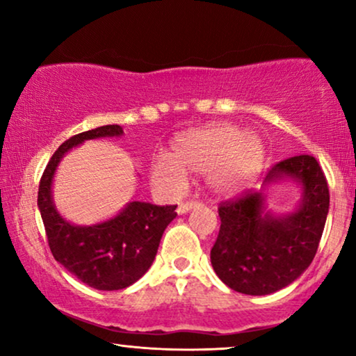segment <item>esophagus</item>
<instances>
[{"label":"esophagus","mask_w":356,"mask_h":356,"mask_svg":"<svg viewBox=\"0 0 356 356\" xmlns=\"http://www.w3.org/2000/svg\"><path fill=\"white\" fill-rule=\"evenodd\" d=\"M199 206H201V202H197V201L181 202V204H179V206H178L177 212H178V213H186V212L193 211V209H196V207H199Z\"/></svg>","instance_id":"34e87169"}]
</instances>
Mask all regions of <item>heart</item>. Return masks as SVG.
<instances>
[{
	"label": "heart",
	"mask_w": 356,
	"mask_h": 356,
	"mask_svg": "<svg viewBox=\"0 0 356 356\" xmlns=\"http://www.w3.org/2000/svg\"><path fill=\"white\" fill-rule=\"evenodd\" d=\"M262 162L264 145L256 134L236 124L213 123L178 134L168 159L152 163V179L167 191L179 193L188 183L186 175H206L216 193L238 194L256 181Z\"/></svg>",
	"instance_id": "obj_1"
}]
</instances>
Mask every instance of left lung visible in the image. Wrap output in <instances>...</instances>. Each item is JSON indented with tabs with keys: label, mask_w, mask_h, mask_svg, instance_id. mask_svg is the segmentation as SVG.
I'll return each instance as SVG.
<instances>
[{
	"label": "left lung",
	"mask_w": 356,
	"mask_h": 356,
	"mask_svg": "<svg viewBox=\"0 0 356 356\" xmlns=\"http://www.w3.org/2000/svg\"><path fill=\"white\" fill-rule=\"evenodd\" d=\"M285 178L303 191L293 212H266V193L251 189L218 207L220 230L211 262L232 290L274 293L298 279L314 259L329 212L327 179L313 155H295L275 163L266 175L264 188Z\"/></svg>",
	"instance_id": "1"
}]
</instances>
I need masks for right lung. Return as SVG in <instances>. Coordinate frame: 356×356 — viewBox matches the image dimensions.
I'll use <instances>...</instances> for the list:
<instances>
[{
    "instance_id": "obj_1",
    "label": "right lung",
    "mask_w": 356,
    "mask_h": 356,
    "mask_svg": "<svg viewBox=\"0 0 356 356\" xmlns=\"http://www.w3.org/2000/svg\"><path fill=\"white\" fill-rule=\"evenodd\" d=\"M121 134V126L106 124L72 136L53 154L38 184L37 202L53 257L97 290H121L138 282L152 266L165 228L177 217V206L140 201L129 202L118 216L95 225H74L58 213L51 184L66 152L84 140Z\"/></svg>"
}]
</instances>
